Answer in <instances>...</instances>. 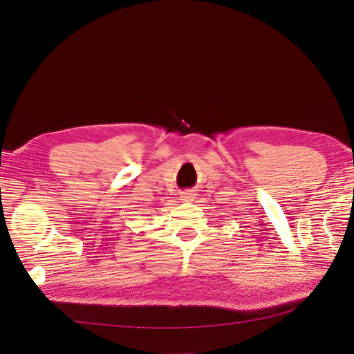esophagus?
Instances as JSON below:
<instances>
[{
  "label": "esophagus",
  "instance_id": "obj_1",
  "mask_svg": "<svg viewBox=\"0 0 354 354\" xmlns=\"http://www.w3.org/2000/svg\"><path fill=\"white\" fill-rule=\"evenodd\" d=\"M181 201H192L195 198V194L194 192H190V190H186V192H181Z\"/></svg>",
  "mask_w": 354,
  "mask_h": 354
}]
</instances>
